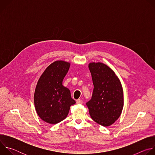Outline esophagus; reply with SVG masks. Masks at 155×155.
<instances>
[{"mask_svg": "<svg viewBox=\"0 0 155 155\" xmlns=\"http://www.w3.org/2000/svg\"><path fill=\"white\" fill-rule=\"evenodd\" d=\"M77 104H82L83 103V101L81 99H77Z\"/></svg>", "mask_w": 155, "mask_h": 155, "instance_id": "esophagus-1", "label": "esophagus"}]
</instances>
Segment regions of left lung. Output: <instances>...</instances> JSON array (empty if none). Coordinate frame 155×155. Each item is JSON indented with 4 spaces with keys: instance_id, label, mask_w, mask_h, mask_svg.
Returning <instances> with one entry per match:
<instances>
[{
    "instance_id": "obj_1",
    "label": "left lung",
    "mask_w": 155,
    "mask_h": 155,
    "mask_svg": "<svg viewBox=\"0 0 155 155\" xmlns=\"http://www.w3.org/2000/svg\"><path fill=\"white\" fill-rule=\"evenodd\" d=\"M94 90L91 99L86 103L91 118L107 127L113 124L120 117L123 105L121 83L114 71L102 62H90Z\"/></svg>"
}]
</instances>
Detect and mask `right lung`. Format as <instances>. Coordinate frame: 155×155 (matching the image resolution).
Wrapping results in <instances>:
<instances>
[{"mask_svg": "<svg viewBox=\"0 0 155 155\" xmlns=\"http://www.w3.org/2000/svg\"><path fill=\"white\" fill-rule=\"evenodd\" d=\"M71 63L58 60L48 65L39 78L34 93V105L38 117L45 122L54 124L67 117L70 107L75 104L70 90L62 81Z\"/></svg>", "mask_w": 155, "mask_h": 155, "instance_id": "add662e5", "label": "right lung"}]
</instances>
